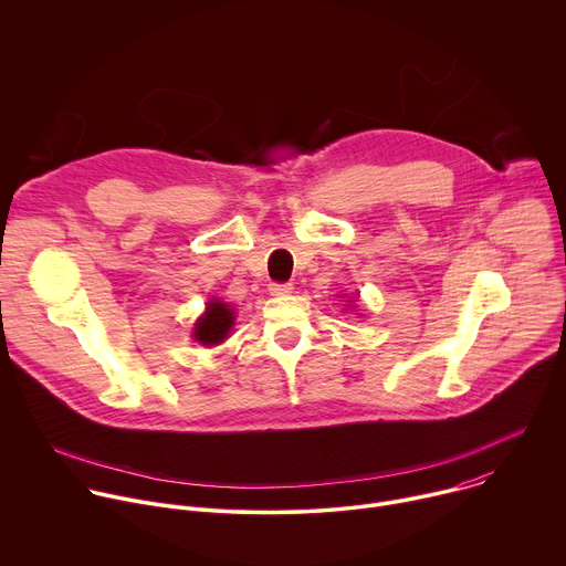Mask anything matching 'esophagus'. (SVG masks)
Masks as SVG:
<instances>
[{
    "mask_svg": "<svg viewBox=\"0 0 566 566\" xmlns=\"http://www.w3.org/2000/svg\"><path fill=\"white\" fill-rule=\"evenodd\" d=\"M269 291L273 295H289L293 291V284L291 282H271L269 284Z\"/></svg>",
    "mask_w": 566,
    "mask_h": 566,
    "instance_id": "obj_1",
    "label": "esophagus"
}]
</instances>
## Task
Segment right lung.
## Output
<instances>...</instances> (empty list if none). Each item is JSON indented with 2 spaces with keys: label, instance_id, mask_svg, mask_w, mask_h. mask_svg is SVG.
Returning <instances> with one entry per match:
<instances>
[{
  "label": "right lung",
  "instance_id": "right-lung-1",
  "mask_svg": "<svg viewBox=\"0 0 566 566\" xmlns=\"http://www.w3.org/2000/svg\"><path fill=\"white\" fill-rule=\"evenodd\" d=\"M232 311L221 302H210L206 313L199 317L195 327V338L203 345H217L226 338L232 327Z\"/></svg>",
  "mask_w": 566,
  "mask_h": 566
}]
</instances>
